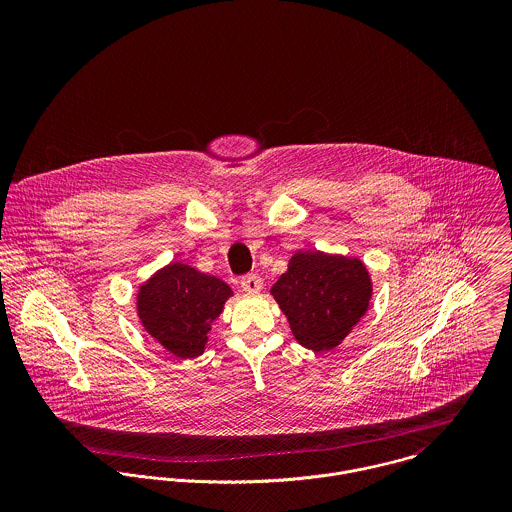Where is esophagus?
<instances>
[{
	"label": "esophagus",
	"mask_w": 512,
	"mask_h": 512,
	"mask_svg": "<svg viewBox=\"0 0 512 512\" xmlns=\"http://www.w3.org/2000/svg\"><path fill=\"white\" fill-rule=\"evenodd\" d=\"M262 278L256 274H248L244 278H240V288L246 293H258L262 290Z\"/></svg>",
	"instance_id": "esophagus-1"
}]
</instances>
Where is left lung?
I'll return each instance as SVG.
<instances>
[{
    "instance_id": "obj_1",
    "label": "left lung",
    "mask_w": 512,
    "mask_h": 512,
    "mask_svg": "<svg viewBox=\"0 0 512 512\" xmlns=\"http://www.w3.org/2000/svg\"><path fill=\"white\" fill-rule=\"evenodd\" d=\"M372 293L361 260L317 250L297 252L272 295L286 313L293 337L315 353L337 347L359 323Z\"/></svg>"
}]
</instances>
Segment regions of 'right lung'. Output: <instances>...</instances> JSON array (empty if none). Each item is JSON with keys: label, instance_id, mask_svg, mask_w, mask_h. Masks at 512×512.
<instances>
[{"label": "right lung", "instance_id": "obj_1", "mask_svg": "<svg viewBox=\"0 0 512 512\" xmlns=\"http://www.w3.org/2000/svg\"><path fill=\"white\" fill-rule=\"evenodd\" d=\"M230 288L215 276L173 262L138 293V315L147 333L181 359L199 357L211 323L222 311Z\"/></svg>", "mask_w": 512, "mask_h": 512}]
</instances>
